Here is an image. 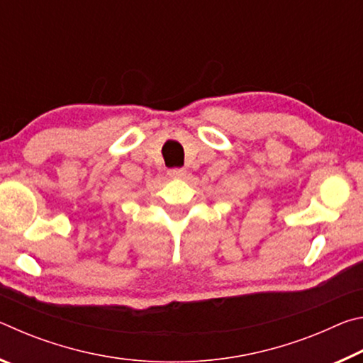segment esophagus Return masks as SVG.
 <instances>
[{"label":"esophagus","mask_w":363,"mask_h":363,"mask_svg":"<svg viewBox=\"0 0 363 363\" xmlns=\"http://www.w3.org/2000/svg\"><path fill=\"white\" fill-rule=\"evenodd\" d=\"M169 177H173V179H184V177L187 176V169L186 168H173L168 171Z\"/></svg>","instance_id":"esophagus-1"}]
</instances>
